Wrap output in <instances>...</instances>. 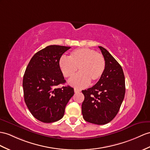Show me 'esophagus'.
<instances>
[{
  "mask_svg": "<svg viewBox=\"0 0 150 150\" xmlns=\"http://www.w3.org/2000/svg\"><path fill=\"white\" fill-rule=\"evenodd\" d=\"M74 92L75 93H78V92H80V90L79 89H78V88H74Z\"/></svg>",
  "mask_w": 150,
  "mask_h": 150,
  "instance_id": "1",
  "label": "esophagus"
}]
</instances>
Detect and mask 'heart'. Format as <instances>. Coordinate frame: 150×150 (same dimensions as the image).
Masks as SVG:
<instances>
[{"instance_id": "heart-1", "label": "heart", "mask_w": 150, "mask_h": 150, "mask_svg": "<svg viewBox=\"0 0 150 150\" xmlns=\"http://www.w3.org/2000/svg\"><path fill=\"white\" fill-rule=\"evenodd\" d=\"M58 65L64 77L69 78L76 74L78 68L79 74L69 81L71 85L78 88L87 86L90 81H98L103 76L105 68L104 57L90 48L73 50L68 58L62 57Z\"/></svg>"}]
</instances>
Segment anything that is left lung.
I'll use <instances>...</instances> for the list:
<instances>
[{
  "instance_id": "1",
  "label": "left lung",
  "mask_w": 150,
  "mask_h": 150,
  "mask_svg": "<svg viewBox=\"0 0 150 150\" xmlns=\"http://www.w3.org/2000/svg\"><path fill=\"white\" fill-rule=\"evenodd\" d=\"M98 47L105 60V71L96 85L82 90L85 99L81 109L85 121L104 125L118 114L125 97V82L121 65L107 50Z\"/></svg>"
}]
</instances>
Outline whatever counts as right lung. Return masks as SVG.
Segmentation results:
<instances>
[{
    "label": "right lung",
    "mask_w": 150,
    "mask_h": 150,
    "mask_svg": "<svg viewBox=\"0 0 150 150\" xmlns=\"http://www.w3.org/2000/svg\"><path fill=\"white\" fill-rule=\"evenodd\" d=\"M71 47L51 45L31 58L23 76L24 100L31 114L44 123L62 118L65 108L74 93L70 86L56 88L65 80L58 62Z\"/></svg>",
    "instance_id": "1"
}]
</instances>
